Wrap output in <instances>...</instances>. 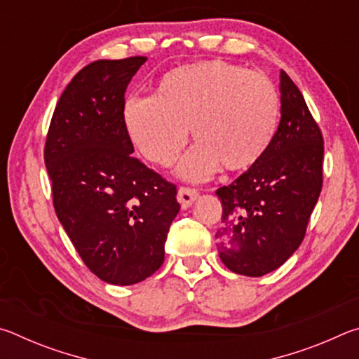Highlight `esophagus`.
Here are the masks:
<instances>
[{"label": "esophagus", "mask_w": 359, "mask_h": 359, "mask_svg": "<svg viewBox=\"0 0 359 359\" xmlns=\"http://www.w3.org/2000/svg\"><path fill=\"white\" fill-rule=\"evenodd\" d=\"M196 199H198V191L196 190H191V188H185V187L179 188L177 201L180 203L182 209H188L194 201H196Z\"/></svg>", "instance_id": "esophagus-1"}]
</instances>
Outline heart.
Returning <instances> with one entry per match:
<instances>
[{
    "instance_id": "b5f03b06",
    "label": "heart",
    "mask_w": 359,
    "mask_h": 359,
    "mask_svg": "<svg viewBox=\"0 0 359 359\" xmlns=\"http://www.w3.org/2000/svg\"><path fill=\"white\" fill-rule=\"evenodd\" d=\"M121 118L144 158L169 166L184 149L188 128L198 144L177 174L190 182L253 166L274 139L280 98L269 79L242 66L210 60L168 71L154 96L133 95Z\"/></svg>"
}]
</instances>
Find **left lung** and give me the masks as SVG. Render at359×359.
<instances>
[{
  "label": "left lung",
  "instance_id": "1",
  "mask_svg": "<svg viewBox=\"0 0 359 359\" xmlns=\"http://www.w3.org/2000/svg\"><path fill=\"white\" fill-rule=\"evenodd\" d=\"M280 123L264 155L217 190L222 226L217 248L236 274L276 271L301 245L323 184V136L302 93L280 71Z\"/></svg>",
  "mask_w": 359,
  "mask_h": 359
}]
</instances>
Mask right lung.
<instances>
[{
  "instance_id": "1",
  "label": "right lung",
  "mask_w": 359,
  "mask_h": 359,
  "mask_svg": "<svg viewBox=\"0 0 359 359\" xmlns=\"http://www.w3.org/2000/svg\"><path fill=\"white\" fill-rule=\"evenodd\" d=\"M145 57L98 60L74 76L48 128L44 161L60 223L90 271L135 285L160 269L180 205L175 185L131 156L121 111Z\"/></svg>"
}]
</instances>
